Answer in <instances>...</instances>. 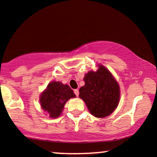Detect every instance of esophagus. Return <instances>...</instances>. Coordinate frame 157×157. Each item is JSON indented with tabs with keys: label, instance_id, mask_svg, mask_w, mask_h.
Segmentation results:
<instances>
[{
	"label": "esophagus",
	"instance_id": "1",
	"mask_svg": "<svg viewBox=\"0 0 157 157\" xmlns=\"http://www.w3.org/2000/svg\"><path fill=\"white\" fill-rule=\"evenodd\" d=\"M74 92H75V95H76L77 97H78V95H79V90L78 89H75L74 90Z\"/></svg>",
	"mask_w": 157,
	"mask_h": 157
}]
</instances>
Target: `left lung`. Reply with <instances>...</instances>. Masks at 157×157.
I'll return each instance as SVG.
<instances>
[{
  "label": "left lung",
  "mask_w": 157,
  "mask_h": 157,
  "mask_svg": "<svg viewBox=\"0 0 157 157\" xmlns=\"http://www.w3.org/2000/svg\"><path fill=\"white\" fill-rule=\"evenodd\" d=\"M83 80L85 86L80 89L79 97L90 113L99 118L111 114L120 101V87L111 72L104 66H99L97 71H89Z\"/></svg>",
  "instance_id": "obj_1"
}]
</instances>
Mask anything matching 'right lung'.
<instances>
[{"label":"right lung","mask_w":157,"mask_h":157,"mask_svg":"<svg viewBox=\"0 0 157 157\" xmlns=\"http://www.w3.org/2000/svg\"><path fill=\"white\" fill-rule=\"evenodd\" d=\"M75 97L73 90L68 85L52 82L41 94L40 101L42 109L49 113L50 117L56 118L60 115L66 102Z\"/></svg>","instance_id":"add662e5"}]
</instances>
